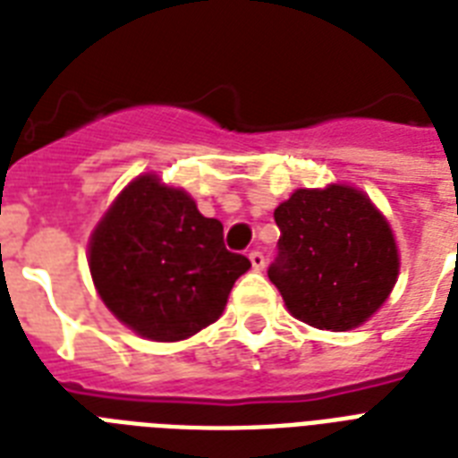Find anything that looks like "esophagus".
Returning a JSON list of instances; mask_svg holds the SVG:
<instances>
[{
    "instance_id": "obj_1",
    "label": "esophagus",
    "mask_w": 458,
    "mask_h": 458,
    "mask_svg": "<svg viewBox=\"0 0 458 458\" xmlns=\"http://www.w3.org/2000/svg\"><path fill=\"white\" fill-rule=\"evenodd\" d=\"M250 261H251V268H254V271H264L266 257L261 254V251H259V250L250 251Z\"/></svg>"
}]
</instances>
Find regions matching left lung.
Returning <instances> with one entry per match:
<instances>
[{
    "label": "left lung",
    "mask_w": 458,
    "mask_h": 458,
    "mask_svg": "<svg viewBox=\"0 0 458 458\" xmlns=\"http://www.w3.org/2000/svg\"><path fill=\"white\" fill-rule=\"evenodd\" d=\"M268 278L287 311L320 330H352L390 297L399 251L387 218L356 187L297 190L276 208Z\"/></svg>",
    "instance_id": "obj_1"
}]
</instances>
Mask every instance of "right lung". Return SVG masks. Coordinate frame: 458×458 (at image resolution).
<instances>
[{
  "instance_id": "right-lung-1",
  "label": "right lung",
  "mask_w": 458,
  "mask_h": 458,
  "mask_svg": "<svg viewBox=\"0 0 458 458\" xmlns=\"http://www.w3.org/2000/svg\"><path fill=\"white\" fill-rule=\"evenodd\" d=\"M250 259L223 244L185 190L140 175L89 237V273L123 326L154 342H178L211 326Z\"/></svg>"
}]
</instances>
